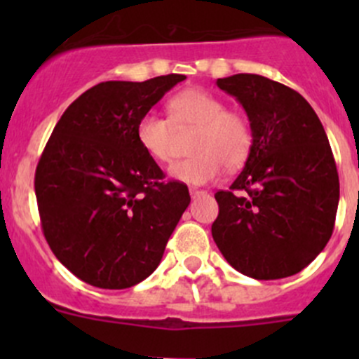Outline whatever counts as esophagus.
<instances>
[{
    "mask_svg": "<svg viewBox=\"0 0 359 359\" xmlns=\"http://www.w3.org/2000/svg\"><path fill=\"white\" fill-rule=\"evenodd\" d=\"M189 194L193 198H198V196H205L206 191H201V189H196V187H191L189 189Z\"/></svg>",
    "mask_w": 359,
    "mask_h": 359,
    "instance_id": "esophagus-1",
    "label": "esophagus"
}]
</instances>
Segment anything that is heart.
Returning a JSON list of instances; mask_svg holds the SVG:
<instances>
[{
  "instance_id": "1",
  "label": "heart",
  "mask_w": 359,
  "mask_h": 359,
  "mask_svg": "<svg viewBox=\"0 0 359 359\" xmlns=\"http://www.w3.org/2000/svg\"><path fill=\"white\" fill-rule=\"evenodd\" d=\"M168 116L149 111L135 126L139 146L151 159L168 163L175 158L179 132H194L191 140L193 156L170 166L172 179L201 186L227 168H238L250 156L253 130L240 111L226 109L217 93L205 88H186L168 100Z\"/></svg>"
}]
</instances>
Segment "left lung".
<instances>
[{
  "instance_id": "obj_1",
  "label": "left lung",
  "mask_w": 359,
  "mask_h": 359,
  "mask_svg": "<svg viewBox=\"0 0 359 359\" xmlns=\"http://www.w3.org/2000/svg\"><path fill=\"white\" fill-rule=\"evenodd\" d=\"M253 130L245 168L215 193L213 241L255 280L300 273L327 247L339 206V173L323 125L295 90L259 74L217 79Z\"/></svg>"
}]
</instances>
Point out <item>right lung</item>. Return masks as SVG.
Listing matches in <instances>:
<instances>
[{"label": "right lung", "mask_w": 359, "mask_h": 359, "mask_svg": "<svg viewBox=\"0 0 359 359\" xmlns=\"http://www.w3.org/2000/svg\"><path fill=\"white\" fill-rule=\"evenodd\" d=\"M184 74L104 81L64 111L34 175L43 234L57 259L92 287L121 290L146 280L189 206L186 184L139 146L140 116Z\"/></svg>", "instance_id": "right-lung-1"}]
</instances>
